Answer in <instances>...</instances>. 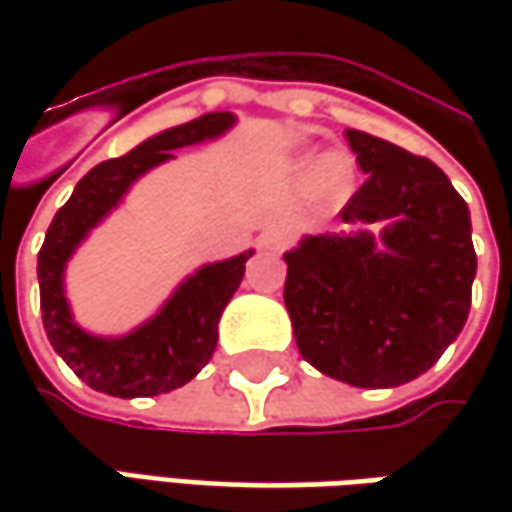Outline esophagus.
I'll use <instances>...</instances> for the list:
<instances>
[{
  "label": "esophagus",
  "instance_id": "esophagus-1",
  "mask_svg": "<svg viewBox=\"0 0 512 512\" xmlns=\"http://www.w3.org/2000/svg\"><path fill=\"white\" fill-rule=\"evenodd\" d=\"M259 242H262V247L270 250V253H279V250H285L287 242H290V233H287L285 227H267Z\"/></svg>",
  "mask_w": 512,
  "mask_h": 512
}]
</instances>
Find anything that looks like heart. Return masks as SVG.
Returning a JSON list of instances; mask_svg holds the SVG:
<instances>
[{"mask_svg":"<svg viewBox=\"0 0 512 512\" xmlns=\"http://www.w3.org/2000/svg\"><path fill=\"white\" fill-rule=\"evenodd\" d=\"M310 185L322 199H339L353 185V159L342 150L325 153L310 173Z\"/></svg>","mask_w":512,"mask_h":512,"instance_id":"heart-1","label":"heart"}]
</instances>
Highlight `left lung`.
I'll return each mask as SVG.
<instances>
[{"instance_id":"obj_1","label":"left lung","mask_w":512,"mask_h":512,"mask_svg":"<svg viewBox=\"0 0 512 512\" xmlns=\"http://www.w3.org/2000/svg\"><path fill=\"white\" fill-rule=\"evenodd\" d=\"M364 182L347 230L287 250L285 307L302 359L353 387H399L462 333L476 279L470 210L430 159L344 130Z\"/></svg>"}]
</instances>
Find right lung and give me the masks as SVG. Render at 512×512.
<instances>
[{
	"instance_id": "right-lung-1",
	"label": "right lung",
	"mask_w": 512,
	"mask_h": 512,
	"mask_svg": "<svg viewBox=\"0 0 512 512\" xmlns=\"http://www.w3.org/2000/svg\"><path fill=\"white\" fill-rule=\"evenodd\" d=\"M233 125L236 113L216 110L150 136L125 156L88 170L53 216L36 265L42 322L53 350L93 390L119 399L159 396L187 384L210 362L222 310L242 285L253 250L196 267L148 322L125 336H96L76 325L65 296V267L90 230L125 202L148 170L170 162L173 150L213 142Z\"/></svg>"
}]
</instances>
